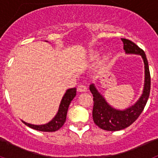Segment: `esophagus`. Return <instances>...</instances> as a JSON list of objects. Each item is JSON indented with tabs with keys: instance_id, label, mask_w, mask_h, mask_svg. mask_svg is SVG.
<instances>
[{
	"instance_id": "34e87169",
	"label": "esophagus",
	"mask_w": 158,
	"mask_h": 158,
	"mask_svg": "<svg viewBox=\"0 0 158 158\" xmlns=\"http://www.w3.org/2000/svg\"><path fill=\"white\" fill-rule=\"evenodd\" d=\"M77 91L80 93H85L87 92V87L84 85H79L77 87Z\"/></svg>"
}]
</instances>
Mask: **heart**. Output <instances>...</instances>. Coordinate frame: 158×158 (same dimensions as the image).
Here are the masks:
<instances>
[{"label": "heart", "instance_id": "obj_1", "mask_svg": "<svg viewBox=\"0 0 158 158\" xmlns=\"http://www.w3.org/2000/svg\"><path fill=\"white\" fill-rule=\"evenodd\" d=\"M99 58V54L97 52H93L91 54V58L92 59H96Z\"/></svg>", "mask_w": 158, "mask_h": 158}]
</instances>
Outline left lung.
Here are the masks:
<instances>
[{"mask_svg":"<svg viewBox=\"0 0 158 158\" xmlns=\"http://www.w3.org/2000/svg\"><path fill=\"white\" fill-rule=\"evenodd\" d=\"M123 43V50L127 54H138L142 57L145 68L144 87L139 99L133 105L125 109H118L107 103L104 96L97 90L94 84L89 85L93 96V118L96 125L108 131H116L125 129L139 118L146 106L150 96V74L146 54L142 49L131 40L121 39Z\"/></svg>","mask_w":158,"mask_h":158,"instance_id":"1","label":"left lung"}]
</instances>
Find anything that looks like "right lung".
<instances>
[{"label":"right lung","instance_id":"add662e5","mask_svg":"<svg viewBox=\"0 0 158 158\" xmlns=\"http://www.w3.org/2000/svg\"><path fill=\"white\" fill-rule=\"evenodd\" d=\"M77 94V89L73 88V89H67L66 92L64 94L62 97L61 103L59 104L58 112L55 115V116L51 119L50 122L47 123L45 124H41V125H35V124H31L28 123H26L22 120V122L29 127L35 129L36 131H43V132H53L59 130L64 125L66 119L67 111L69 108V106L70 104L73 99L74 98Z\"/></svg>","mask_w":158,"mask_h":158}]
</instances>
